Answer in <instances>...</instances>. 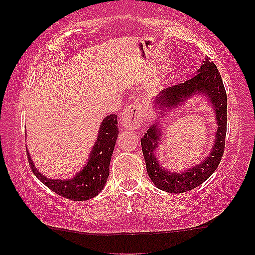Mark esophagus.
Masks as SVG:
<instances>
[{"instance_id": "esophagus-1", "label": "esophagus", "mask_w": 255, "mask_h": 255, "mask_svg": "<svg viewBox=\"0 0 255 255\" xmlns=\"http://www.w3.org/2000/svg\"><path fill=\"white\" fill-rule=\"evenodd\" d=\"M144 110H142V107L139 103H133L126 107L124 114L121 116V121L125 127L133 130L140 128V126L144 122Z\"/></svg>"}]
</instances>
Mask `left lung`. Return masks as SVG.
<instances>
[{
  "label": "left lung",
  "instance_id": "left-lung-1",
  "mask_svg": "<svg viewBox=\"0 0 255 255\" xmlns=\"http://www.w3.org/2000/svg\"><path fill=\"white\" fill-rule=\"evenodd\" d=\"M198 95H204L215 113L218 127L212 151L199 165L177 173L169 171L160 164L156 157V150L165 137L160 120L168 112L180 107L189 99ZM153 109L157 110V118L141 137L142 154L148 177L157 188L168 193L177 194L197 188L215 172L224 152L227 134V92L216 64L209 57H205L194 77L160 91L159 95L153 98Z\"/></svg>",
  "mask_w": 255,
  "mask_h": 255
}]
</instances>
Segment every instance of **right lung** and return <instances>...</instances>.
I'll return each instance as SVG.
<instances>
[{"mask_svg":"<svg viewBox=\"0 0 255 255\" xmlns=\"http://www.w3.org/2000/svg\"><path fill=\"white\" fill-rule=\"evenodd\" d=\"M119 135L118 116L108 115L99 127L97 139L90 151L86 164L71 178L46 177L34 165L27 151L30 166L40 182L61 197L74 201H85L97 197L109 176L110 160Z\"/></svg>","mask_w":255,"mask_h":255,"instance_id":"right-lung-1","label":"right lung"}]
</instances>
